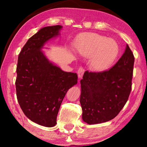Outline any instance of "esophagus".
Listing matches in <instances>:
<instances>
[{"mask_svg": "<svg viewBox=\"0 0 147 147\" xmlns=\"http://www.w3.org/2000/svg\"><path fill=\"white\" fill-rule=\"evenodd\" d=\"M84 71H85V70H84V69L82 67H80L79 69H78V78H79V79H81V78H82V76H83V75H84Z\"/></svg>", "mask_w": 147, "mask_h": 147, "instance_id": "34e87169", "label": "esophagus"}]
</instances>
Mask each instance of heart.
Returning <instances> with one entry per match:
<instances>
[{"mask_svg":"<svg viewBox=\"0 0 147 147\" xmlns=\"http://www.w3.org/2000/svg\"><path fill=\"white\" fill-rule=\"evenodd\" d=\"M74 45L81 55L86 57L92 56L90 65L96 71L109 67L119 53V47L114 40L94 33L82 34Z\"/></svg>","mask_w":147,"mask_h":147,"instance_id":"obj_1","label":"heart"}]
</instances>
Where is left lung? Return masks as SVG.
Instances as JSON below:
<instances>
[{"mask_svg":"<svg viewBox=\"0 0 147 147\" xmlns=\"http://www.w3.org/2000/svg\"><path fill=\"white\" fill-rule=\"evenodd\" d=\"M134 57L126 45L123 55L110 69L86 71L81 80L80 104L82 119L88 124H99L118 115L132 89Z\"/></svg>","mask_w":147,"mask_h":147,"instance_id":"8db88e82","label":"left lung"}]
</instances>
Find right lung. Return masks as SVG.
<instances>
[{"mask_svg":"<svg viewBox=\"0 0 147 147\" xmlns=\"http://www.w3.org/2000/svg\"><path fill=\"white\" fill-rule=\"evenodd\" d=\"M61 25L42 28L29 39L18 57L16 92L20 107L31 121L46 127L57 124L60 106L68 90L78 83L76 73L50 62L41 49L59 35Z\"/></svg>","mask_w":147,"mask_h":147,"instance_id":"1","label":"right lung"}]
</instances>
